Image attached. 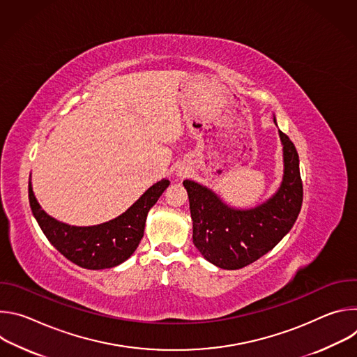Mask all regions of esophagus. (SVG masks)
I'll return each instance as SVG.
<instances>
[{
	"label": "esophagus",
	"instance_id": "esophagus-1",
	"mask_svg": "<svg viewBox=\"0 0 357 357\" xmlns=\"http://www.w3.org/2000/svg\"><path fill=\"white\" fill-rule=\"evenodd\" d=\"M186 174H188V169H183V168H179V169L176 171V175H178L179 178H183V176H186Z\"/></svg>",
	"mask_w": 357,
	"mask_h": 357
}]
</instances>
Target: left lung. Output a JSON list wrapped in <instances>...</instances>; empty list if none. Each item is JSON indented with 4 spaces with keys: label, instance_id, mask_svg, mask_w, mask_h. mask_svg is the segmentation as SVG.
Returning a JSON list of instances; mask_svg holds the SVG:
<instances>
[{
    "label": "left lung",
    "instance_id": "8db88e82",
    "mask_svg": "<svg viewBox=\"0 0 357 357\" xmlns=\"http://www.w3.org/2000/svg\"><path fill=\"white\" fill-rule=\"evenodd\" d=\"M274 124L277 119L274 116ZM282 145V179L277 190L252 208H236L215 190L185 179L193 244L213 266L243 268L273 250L292 229L302 206L299 157L292 141L278 130Z\"/></svg>",
    "mask_w": 357,
    "mask_h": 357
}]
</instances>
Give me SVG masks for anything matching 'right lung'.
<instances>
[{
	"mask_svg": "<svg viewBox=\"0 0 357 357\" xmlns=\"http://www.w3.org/2000/svg\"><path fill=\"white\" fill-rule=\"evenodd\" d=\"M169 183V179H161L149 186L124 213L94 226H72L47 215L35 197L31 178L28 193L32 215L50 244L79 267L105 270L132 256L144 236L149 209Z\"/></svg>",
	"mask_w": 357,
	"mask_h": 357,
	"instance_id": "add662e5",
	"label": "right lung"
}]
</instances>
